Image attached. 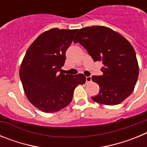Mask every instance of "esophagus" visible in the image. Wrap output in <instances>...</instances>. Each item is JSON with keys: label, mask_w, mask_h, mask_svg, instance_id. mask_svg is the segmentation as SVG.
I'll return each instance as SVG.
<instances>
[{"label": "esophagus", "mask_w": 147, "mask_h": 147, "mask_svg": "<svg viewBox=\"0 0 147 147\" xmlns=\"http://www.w3.org/2000/svg\"><path fill=\"white\" fill-rule=\"evenodd\" d=\"M92 81V77L90 76H87L86 77V82H90Z\"/></svg>", "instance_id": "esophagus-1"}]
</instances>
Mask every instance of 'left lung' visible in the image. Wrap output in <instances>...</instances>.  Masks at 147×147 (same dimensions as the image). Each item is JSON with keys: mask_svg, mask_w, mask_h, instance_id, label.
I'll use <instances>...</instances> for the list:
<instances>
[{"mask_svg": "<svg viewBox=\"0 0 147 147\" xmlns=\"http://www.w3.org/2000/svg\"><path fill=\"white\" fill-rule=\"evenodd\" d=\"M74 43L85 48L95 62L102 61V76H93L99 86V93L91 97L105 105H119L134 90L138 77L135 50L120 34L105 26L86 27L79 30Z\"/></svg>", "mask_w": 147, "mask_h": 147, "instance_id": "left-lung-1", "label": "left lung"}]
</instances>
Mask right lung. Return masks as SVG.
I'll return each instance as SVG.
<instances>
[{
  "label": "right lung",
  "mask_w": 147,
  "mask_h": 147,
  "mask_svg": "<svg viewBox=\"0 0 147 147\" xmlns=\"http://www.w3.org/2000/svg\"><path fill=\"white\" fill-rule=\"evenodd\" d=\"M77 29L52 28L30 45L20 65V78L29 102L44 113H54L71 103L75 88L86 81L82 74L60 72L65 52Z\"/></svg>",
  "instance_id": "1"
}]
</instances>
